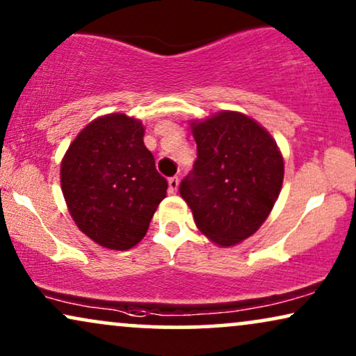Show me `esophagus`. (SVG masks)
Listing matches in <instances>:
<instances>
[{
	"label": "esophagus",
	"mask_w": 356,
	"mask_h": 356,
	"mask_svg": "<svg viewBox=\"0 0 356 356\" xmlns=\"http://www.w3.org/2000/svg\"><path fill=\"white\" fill-rule=\"evenodd\" d=\"M177 188H179V177L175 175V177L169 179V192L175 193V192H177Z\"/></svg>",
	"instance_id": "34e87169"
}]
</instances>
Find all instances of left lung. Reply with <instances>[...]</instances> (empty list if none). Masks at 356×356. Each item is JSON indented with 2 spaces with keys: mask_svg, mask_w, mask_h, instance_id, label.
I'll use <instances>...</instances> for the list:
<instances>
[{
  "mask_svg": "<svg viewBox=\"0 0 356 356\" xmlns=\"http://www.w3.org/2000/svg\"><path fill=\"white\" fill-rule=\"evenodd\" d=\"M191 128L197 161L179 192L202 235L222 248L235 246L271 213L284 181V159L271 134L240 111L192 120Z\"/></svg>",
  "mask_w": 356,
  "mask_h": 356,
  "instance_id": "8db88e82",
  "label": "left lung"
}]
</instances>
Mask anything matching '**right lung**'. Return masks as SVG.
Returning a JSON list of instances; mask_svg holds the SVG:
<instances>
[{"mask_svg": "<svg viewBox=\"0 0 356 356\" xmlns=\"http://www.w3.org/2000/svg\"><path fill=\"white\" fill-rule=\"evenodd\" d=\"M145 126L110 113L85 126L60 163V187L70 217L90 240L126 251L146 235L168 181L145 146Z\"/></svg>", "mask_w": 356, "mask_h": 356, "instance_id": "right-lung-1", "label": "right lung"}]
</instances>
